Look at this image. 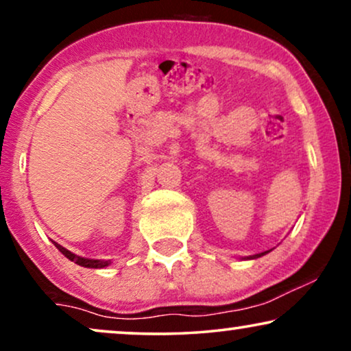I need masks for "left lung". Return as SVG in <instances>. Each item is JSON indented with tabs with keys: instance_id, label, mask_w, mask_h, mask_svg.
<instances>
[{
	"instance_id": "8db88e82",
	"label": "left lung",
	"mask_w": 351,
	"mask_h": 351,
	"mask_svg": "<svg viewBox=\"0 0 351 351\" xmlns=\"http://www.w3.org/2000/svg\"><path fill=\"white\" fill-rule=\"evenodd\" d=\"M268 252V251H267ZM267 252H262V254H256V256H251V257H249V258H257V257H262V256H265V254Z\"/></svg>"
}]
</instances>
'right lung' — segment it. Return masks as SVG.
I'll return each mask as SVG.
<instances>
[{
    "label": "right lung",
    "mask_w": 351,
    "mask_h": 351,
    "mask_svg": "<svg viewBox=\"0 0 351 351\" xmlns=\"http://www.w3.org/2000/svg\"><path fill=\"white\" fill-rule=\"evenodd\" d=\"M57 247H59V251L64 254L66 258H70L71 262L78 263V265H81V267H86V268H104V267L110 265V261H94V258L78 257V256H75L73 252L66 251L65 247H62V246H57Z\"/></svg>",
    "instance_id": "right-lung-1"
}]
</instances>
